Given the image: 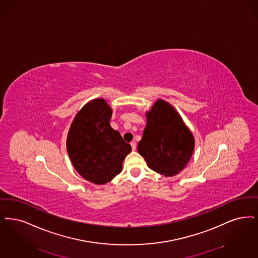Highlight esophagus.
I'll return each instance as SVG.
<instances>
[{"label": "esophagus", "instance_id": "1", "mask_svg": "<svg viewBox=\"0 0 258 258\" xmlns=\"http://www.w3.org/2000/svg\"><path fill=\"white\" fill-rule=\"evenodd\" d=\"M130 145H131V146H132V149H133V150L135 151V150H136V146H137L136 143H135V142H132Z\"/></svg>", "mask_w": 258, "mask_h": 258}]
</instances>
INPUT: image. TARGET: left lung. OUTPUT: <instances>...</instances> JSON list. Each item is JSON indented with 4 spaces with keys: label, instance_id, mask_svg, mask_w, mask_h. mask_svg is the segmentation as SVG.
I'll return each mask as SVG.
<instances>
[{
    "label": "left lung",
    "instance_id": "1",
    "mask_svg": "<svg viewBox=\"0 0 258 258\" xmlns=\"http://www.w3.org/2000/svg\"><path fill=\"white\" fill-rule=\"evenodd\" d=\"M146 126L138 152L148 168L166 177L181 172L195 150V137L172 105L157 99L146 112Z\"/></svg>",
    "mask_w": 258,
    "mask_h": 258
}]
</instances>
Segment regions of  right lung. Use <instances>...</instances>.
<instances>
[{
	"label": "right lung",
	"mask_w": 258,
	"mask_h": 258,
	"mask_svg": "<svg viewBox=\"0 0 258 258\" xmlns=\"http://www.w3.org/2000/svg\"><path fill=\"white\" fill-rule=\"evenodd\" d=\"M112 114L105 99L90 100L76 113L67 138L73 167L83 178L97 185L107 184L120 173L124 159L132 150L111 127Z\"/></svg>",
	"instance_id": "right-lung-1"
}]
</instances>
